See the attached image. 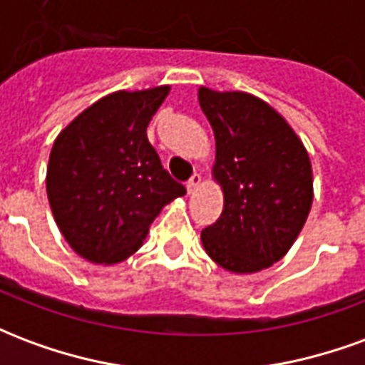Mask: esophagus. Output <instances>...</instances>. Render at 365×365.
Masks as SVG:
<instances>
[{
    "label": "esophagus",
    "mask_w": 365,
    "mask_h": 365,
    "mask_svg": "<svg viewBox=\"0 0 365 365\" xmlns=\"http://www.w3.org/2000/svg\"><path fill=\"white\" fill-rule=\"evenodd\" d=\"M199 185H201V174H193L190 178V182H187V191L193 193V191L197 190Z\"/></svg>",
    "instance_id": "esophagus-1"
}]
</instances>
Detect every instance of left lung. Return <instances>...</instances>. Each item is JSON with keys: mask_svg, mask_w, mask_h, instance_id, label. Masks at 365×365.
Here are the masks:
<instances>
[{"mask_svg": "<svg viewBox=\"0 0 365 365\" xmlns=\"http://www.w3.org/2000/svg\"><path fill=\"white\" fill-rule=\"evenodd\" d=\"M215 133L213 180L221 217L201 230L209 258L232 274H256L287 254L313 205V168L289 123L245 91L199 88Z\"/></svg>", "mask_w": 365, "mask_h": 365, "instance_id": "8db88e82", "label": "left lung"}]
</instances>
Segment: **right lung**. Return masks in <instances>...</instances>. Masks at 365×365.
<instances>
[{
    "instance_id": "obj_1",
    "label": "right lung",
    "mask_w": 365,
    "mask_h": 365,
    "mask_svg": "<svg viewBox=\"0 0 365 365\" xmlns=\"http://www.w3.org/2000/svg\"><path fill=\"white\" fill-rule=\"evenodd\" d=\"M168 93L170 86L109 93L52 144L46 168L52 215L72 250L91 264L127 260L164 205L185 195L146 136Z\"/></svg>"
}]
</instances>
